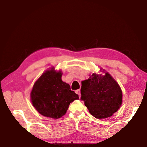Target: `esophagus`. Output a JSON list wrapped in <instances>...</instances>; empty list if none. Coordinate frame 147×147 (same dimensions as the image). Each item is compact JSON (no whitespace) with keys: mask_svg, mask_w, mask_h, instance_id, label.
Here are the masks:
<instances>
[{"mask_svg":"<svg viewBox=\"0 0 147 147\" xmlns=\"http://www.w3.org/2000/svg\"><path fill=\"white\" fill-rule=\"evenodd\" d=\"M76 93L77 94H78L79 96H80V95H81V93H80V89H78V90H76Z\"/></svg>","mask_w":147,"mask_h":147,"instance_id":"obj_1","label":"esophagus"}]
</instances>
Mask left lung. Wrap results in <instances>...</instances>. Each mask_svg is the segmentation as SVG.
Wrapping results in <instances>:
<instances>
[{
    "mask_svg": "<svg viewBox=\"0 0 147 147\" xmlns=\"http://www.w3.org/2000/svg\"><path fill=\"white\" fill-rule=\"evenodd\" d=\"M100 74H90L82 82V100L92 115L98 119L110 117L122 104V91L116 80L102 67Z\"/></svg>",
    "mask_w": 147,
    "mask_h": 147,
    "instance_id": "1",
    "label": "left lung"
}]
</instances>
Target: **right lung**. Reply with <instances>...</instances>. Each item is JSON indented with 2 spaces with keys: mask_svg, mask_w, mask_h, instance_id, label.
<instances>
[{
  "mask_svg": "<svg viewBox=\"0 0 147 147\" xmlns=\"http://www.w3.org/2000/svg\"><path fill=\"white\" fill-rule=\"evenodd\" d=\"M62 72L54 67L46 70L34 83L30 91V100L42 116L58 119L64 115L70 103L79 96L70 85L62 80Z\"/></svg>",
  "mask_w": 147,
  "mask_h": 147,
  "instance_id": "1",
  "label": "right lung"
}]
</instances>
